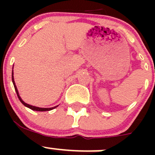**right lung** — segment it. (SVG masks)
Instances as JSON below:
<instances>
[{
  "mask_svg": "<svg viewBox=\"0 0 155 155\" xmlns=\"http://www.w3.org/2000/svg\"><path fill=\"white\" fill-rule=\"evenodd\" d=\"M12 69H13V68H12ZM12 83H13L14 87H15V92H16V94H17V96H18V99H19V101H21V103L23 104V105L25 106V107L29 108V109H32V110H34V111H38V112H45V111H50V110H51V109H54V108L58 107V106H56V107H51V108H40V107H34V106L30 105V104H26L25 102H24V101H22V99H21V97L19 96V94H18V89H17V87H16V85H15V81H14L13 70H12Z\"/></svg>",
  "mask_w": 155,
  "mask_h": 155,
  "instance_id": "1",
  "label": "right lung"
}]
</instances>
